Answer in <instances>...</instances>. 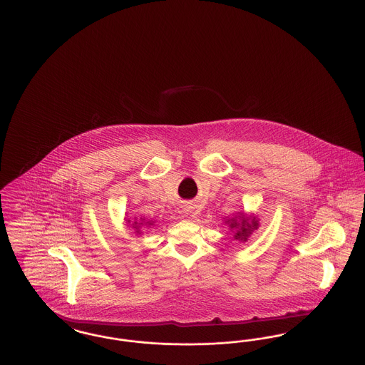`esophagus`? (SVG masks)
Instances as JSON below:
<instances>
[{
  "label": "esophagus",
  "mask_w": 365,
  "mask_h": 365,
  "mask_svg": "<svg viewBox=\"0 0 365 365\" xmlns=\"http://www.w3.org/2000/svg\"><path fill=\"white\" fill-rule=\"evenodd\" d=\"M185 210H186V211H190V208H185Z\"/></svg>",
  "instance_id": "1"
}]
</instances>
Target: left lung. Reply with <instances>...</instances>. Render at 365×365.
<instances>
[{"instance_id":"left-lung-1","label":"left lung","mask_w":365,"mask_h":365,"mask_svg":"<svg viewBox=\"0 0 365 365\" xmlns=\"http://www.w3.org/2000/svg\"><path fill=\"white\" fill-rule=\"evenodd\" d=\"M231 221L229 223V226H230V229H235L236 232H235V239H237V240H246L247 239V236L252 233V229H255L258 224H257V221H255V218L252 220V224H249L246 220H243L242 218V221L240 222H237L235 218L233 220H229ZM228 221H226V224H227Z\"/></svg>"}]
</instances>
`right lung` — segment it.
Wrapping results in <instances>:
<instances>
[{
	"label": "right lung",
	"mask_w": 365,
	"mask_h": 365,
	"mask_svg": "<svg viewBox=\"0 0 365 365\" xmlns=\"http://www.w3.org/2000/svg\"><path fill=\"white\" fill-rule=\"evenodd\" d=\"M138 224V222H135V225ZM147 224H150V225H153L151 224V222H150V221H148V222H147ZM135 227H136V229H138V230H136V232H138V233H139V232H140V230H139V227H138V226H135Z\"/></svg>",
	"instance_id": "right-lung-1"
}]
</instances>
